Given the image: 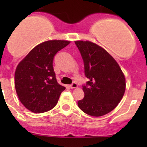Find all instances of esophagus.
I'll return each mask as SVG.
<instances>
[{
    "mask_svg": "<svg viewBox=\"0 0 147 147\" xmlns=\"http://www.w3.org/2000/svg\"><path fill=\"white\" fill-rule=\"evenodd\" d=\"M69 87H70V88H72V89H75V88H77V87H78V84H76V83H72V84H70V85H69Z\"/></svg>",
    "mask_w": 147,
    "mask_h": 147,
    "instance_id": "esophagus-1",
    "label": "esophagus"
}]
</instances>
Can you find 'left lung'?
<instances>
[{
	"instance_id": "obj_1",
	"label": "left lung",
	"mask_w": 147,
	"mask_h": 147,
	"mask_svg": "<svg viewBox=\"0 0 147 147\" xmlns=\"http://www.w3.org/2000/svg\"><path fill=\"white\" fill-rule=\"evenodd\" d=\"M75 42L84 61L85 76L90 80L87 86H83L84 97L78 101V107L90 116H103L122 99L125 77L117 62L101 46L90 41Z\"/></svg>"
}]
</instances>
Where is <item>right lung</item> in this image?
<instances>
[{
	"label": "right lung",
	"mask_w": 147,
	"mask_h": 147,
	"mask_svg": "<svg viewBox=\"0 0 147 147\" xmlns=\"http://www.w3.org/2000/svg\"><path fill=\"white\" fill-rule=\"evenodd\" d=\"M70 43L62 40H47L32 48L19 63L15 72V87L20 102L34 113L53 109L65 87L57 82L54 56Z\"/></svg>",
	"instance_id": "obj_1"
}]
</instances>
